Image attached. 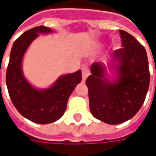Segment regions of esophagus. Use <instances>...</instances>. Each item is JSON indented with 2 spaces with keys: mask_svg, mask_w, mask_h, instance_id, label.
Segmentation results:
<instances>
[{
  "mask_svg": "<svg viewBox=\"0 0 156 156\" xmlns=\"http://www.w3.org/2000/svg\"><path fill=\"white\" fill-rule=\"evenodd\" d=\"M90 75V71L87 68H82V78H83V80L85 81L86 78H87L88 76Z\"/></svg>",
  "mask_w": 156,
  "mask_h": 156,
  "instance_id": "esophagus-1",
  "label": "esophagus"
}]
</instances>
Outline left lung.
Masks as SVG:
<instances>
[{"label": "left lung", "mask_w": 156, "mask_h": 156, "mask_svg": "<svg viewBox=\"0 0 156 156\" xmlns=\"http://www.w3.org/2000/svg\"><path fill=\"white\" fill-rule=\"evenodd\" d=\"M119 34L122 48L113 53L118 61V80L109 82L101 63L92 64L86 80L91 114L109 125L122 124L139 111L150 83L145 48L128 32L119 30Z\"/></svg>", "instance_id": "1"}]
</instances>
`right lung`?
<instances>
[{"label": "right lung", "instance_id": "add662e5", "mask_svg": "<svg viewBox=\"0 0 156 156\" xmlns=\"http://www.w3.org/2000/svg\"><path fill=\"white\" fill-rule=\"evenodd\" d=\"M51 32L45 26L34 27L20 35L12 48L6 71V84L12 102L19 113L37 124H49L65 113L68 100L81 82V71L62 76L45 90L33 88L22 75L21 59L27 48L39 33Z\"/></svg>", "mask_w": 156, "mask_h": 156}]
</instances>
